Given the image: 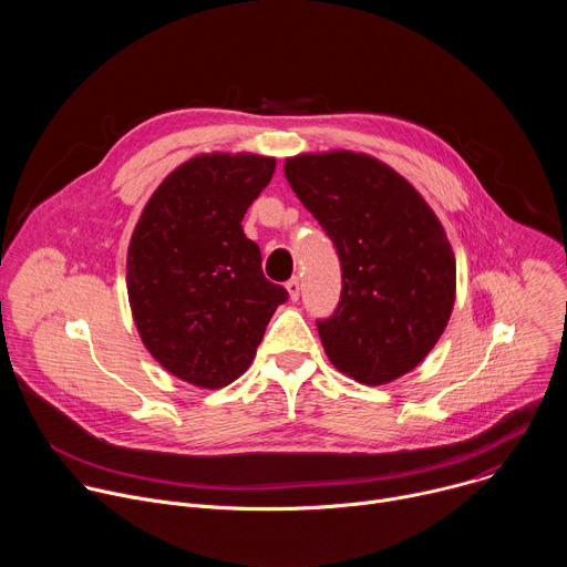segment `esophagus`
I'll list each match as a JSON object with an SVG mask.
<instances>
[{"label": "esophagus", "instance_id": "esophagus-1", "mask_svg": "<svg viewBox=\"0 0 567 567\" xmlns=\"http://www.w3.org/2000/svg\"><path fill=\"white\" fill-rule=\"evenodd\" d=\"M287 291H289V298L291 300H298V296H300V280L298 278H291V280H287Z\"/></svg>", "mask_w": 567, "mask_h": 567}]
</instances>
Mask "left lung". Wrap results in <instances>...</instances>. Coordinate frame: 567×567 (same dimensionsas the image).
Masks as SVG:
<instances>
[{
  "mask_svg": "<svg viewBox=\"0 0 567 567\" xmlns=\"http://www.w3.org/2000/svg\"><path fill=\"white\" fill-rule=\"evenodd\" d=\"M285 177L341 260V300L316 320L330 361L365 385L417 368L455 302V256L431 206L379 158L348 150L291 156Z\"/></svg>",
  "mask_w": 567,
  "mask_h": 567,
  "instance_id": "left-lung-1",
  "label": "left lung"
}]
</instances>
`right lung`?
<instances>
[{
  "label": "right lung",
  "instance_id": "right-lung-1",
  "mask_svg": "<svg viewBox=\"0 0 567 567\" xmlns=\"http://www.w3.org/2000/svg\"><path fill=\"white\" fill-rule=\"evenodd\" d=\"M276 158L199 154L145 204L127 249V296L147 352L171 374L224 388L245 374L289 293L241 230Z\"/></svg>",
  "mask_w": 567,
  "mask_h": 567
}]
</instances>
